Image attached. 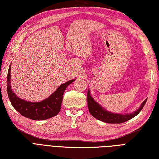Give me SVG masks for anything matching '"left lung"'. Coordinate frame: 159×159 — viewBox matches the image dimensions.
<instances>
[{
    "label": "left lung",
    "instance_id": "1",
    "mask_svg": "<svg viewBox=\"0 0 159 159\" xmlns=\"http://www.w3.org/2000/svg\"><path fill=\"white\" fill-rule=\"evenodd\" d=\"M147 99L144 100L143 103L140 105L135 112L132 113L127 114H119V113H113L109 112L107 110L100 105L98 102H97L91 96L90 90L88 89L87 92V103L89 110L93 117L98 119L105 123L108 124H121L124 123L125 121H127L135 117L136 115H138L140 113V111L143 109L144 105L146 103Z\"/></svg>",
    "mask_w": 159,
    "mask_h": 159
}]
</instances>
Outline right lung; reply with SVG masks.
Returning <instances> with one entry per match:
<instances>
[{"label": "right lung", "mask_w": 159, "mask_h": 159, "mask_svg": "<svg viewBox=\"0 0 159 159\" xmlns=\"http://www.w3.org/2000/svg\"><path fill=\"white\" fill-rule=\"evenodd\" d=\"M10 68L11 65L7 73V93L13 107L25 117L35 121L44 120L57 115L60 112L64 91L75 79L61 84L54 93L43 101L30 102L19 98L14 93L11 87Z\"/></svg>", "instance_id": "1"}]
</instances>
